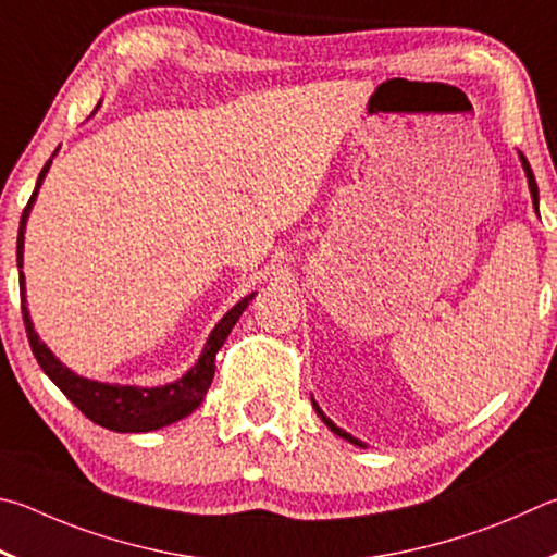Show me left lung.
Instances as JSON below:
<instances>
[{"label":"left lung","mask_w":557,"mask_h":557,"mask_svg":"<svg viewBox=\"0 0 557 557\" xmlns=\"http://www.w3.org/2000/svg\"><path fill=\"white\" fill-rule=\"evenodd\" d=\"M519 159H521V165H523V171H525V178H529V190H531V200H533V208H535V212H539V185H535V175H533V171H531V165H529V161H525V156L519 151ZM541 218V214H539ZM310 401H313V408H315V413L320 416V421H323L330 431H333L337 437H343V441H347V443H352V445H357V447H367L362 441H359V437H355V435H349L347 431H343V428H337L333 421H330V418L323 413V408H320L318 404H315V398H310Z\"/></svg>","instance_id":"obj_1"}]
</instances>
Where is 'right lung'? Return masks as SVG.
I'll use <instances>...</instances> for the list:
<instances>
[{"label":"right lung","instance_id":"right-lung-1","mask_svg":"<svg viewBox=\"0 0 557 557\" xmlns=\"http://www.w3.org/2000/svg\"><path fill=\"white\" fill-rule=\"evenodd\" d=\"M58 149L53 151V156ZM53 156L46 161V165L38 173L36 188L32 200L22 212V222H18V237H16V263H18V290H22V315H24V325H26V335H28V345H32V352L36 357V362L41 364L46 376L61 388V392L71 398V401L81 408V411L90 418L92 423L107 428V431L114 433H149V431H159V428L171 425L181 418L190 416L195 408L202 404L205 394L212 384L214 376V357H218L220 347L224 345V339L232 333V327L237 325L239 315L247 310L249 300L257 294L244 296L237 306L230 308L227 313L222 315L218 325L212 327V333L205 343L202 352L198 357L188 372H185L181 379H175L171 384L163 386H129V384H107V382H95V379H85L81 374H75L73 369H67L61 359H58L51 349L46 347V343L34 330L32 315H28L26 308V278H24V232H26V222L28 214H32V208L36 202L38 188L46 178L48 169H51Z\"/></svg>","mask_w":557,"mask_h":557}]
</instances>
